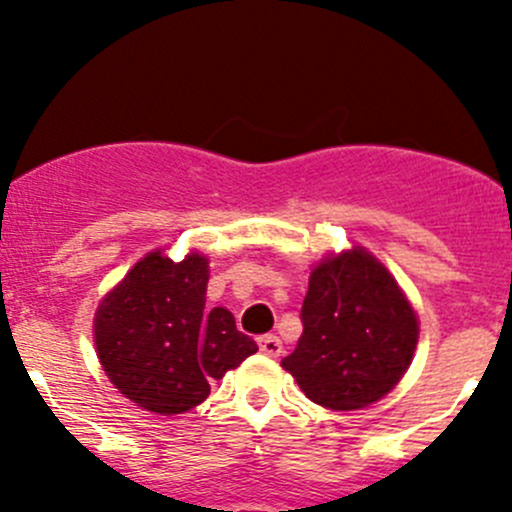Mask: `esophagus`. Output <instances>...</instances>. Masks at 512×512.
Masks as SVG:
<instances>
[{"label": "esophagus", "instance_id": "34e87169", "mask_svg": "<svg viewBox=\"0 0 512 512\" xmlns=\"http://www.w3.org/2000/svg\"><path fill=\"white\" fill-rule=\"evenodd\" d=\"M257 344H260L262 354H267V356L282 354V342H280V337H275V334H265V337L257 339Z\"/></svg>", "mask_w": 512, "mask_h": 512}]
</instances>
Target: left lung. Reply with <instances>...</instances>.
<instances>
[{"label":"left lung","mask_w":512,"mask_h":512,"mask_svg":"<svg viewBox=\"0 0 512 512\" xmlns=\"http://www.w3.org/2000/svg\"><path fill=\"white\" fill-rule=\"evenodd\" d=\"M302 337L282 366L314 404L354 411L389 394L414 359L418 319L394 277L361 247L309 277Z\"/></svg>","instance_id":"left-lung-1"}]
</instances>
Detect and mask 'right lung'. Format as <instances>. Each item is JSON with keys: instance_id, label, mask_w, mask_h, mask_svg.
Wrapping results in <instances>:
<instances>
[{"instance_id": "right-lung-1", "label": "right lung", "mask_w": 512, "mask_h": 512, "mask_svg": "<svg viewBox=\"0 0 512 512\" xmlns=\"http://www.w3.org/2000/svg\"><path fill=\"white\" fill-rule=\"evenodd\" d=\"M208 260L143 257L106 294L94 319L96 352L111 384L141 409L183 414L208 399L210 384L257 344L223 307L205 309Z\"/></svg>"}]
</instances>
